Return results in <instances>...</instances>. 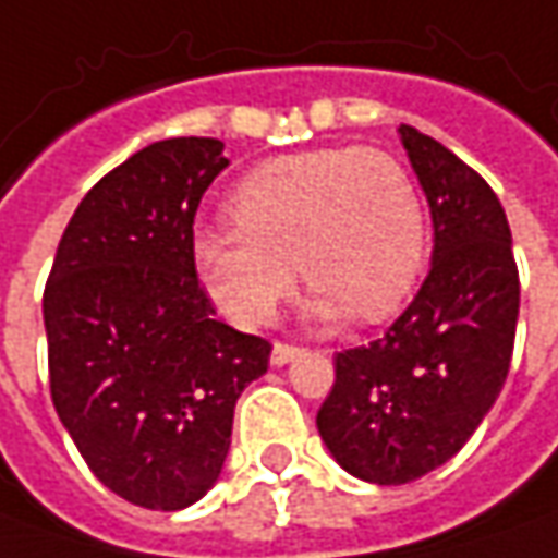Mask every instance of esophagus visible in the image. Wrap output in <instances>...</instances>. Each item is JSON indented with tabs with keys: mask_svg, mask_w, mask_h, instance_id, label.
Here are the masks:
<instances>
[{
	"mask_svg": "<svg viewBox=\"0 0 558 558\" xmlns=\"http://www.w3.org/2000/svg\"><path fill=\"white\" fill-rule=\"evenodd\" d=\"M299 355L296 345H283V342H275V349H271V364L275 367H283V364H290L293 357Z\"/></svg>",
	"mask_w": 558,
	"mask_h": 558,
	"instance_id": "obj_1",
	"label": "esophagus"
}]
</instances>
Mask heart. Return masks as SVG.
Segmentation results:
<instances>
[{"label":"heart","instance_id":"obj_1","mask_svg":"<svg viewBox=\"0 0 558 558\" xmlns=\"http://www.w3.org/2000/svg\"><path fill=\"white\" fill-rule=\"evenodd\" d=\"M238 228L194 238L209 299L241 327L278 315L299 275L308 317L383 320L411 296L426 262V209L411 172L374 147H317L256 166L234 187Z\"/></svg>","mask_w":558,"mask_h":558}]
</instances>
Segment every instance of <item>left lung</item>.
I'll return each mask as SVG.
<instances>
[{
	"instance_id": "obj_1",
	"label": "left lung",
	"mask_w": 558,
	"mask_h": 558,
	"mask_svg": "<svg viewBox=\"0 0 558 558\" xmlns=\"http://www.w3.org/2000/svg\"><path fill=\"white\" fill-rule=\"evenodd\" d=\"M433 216V265L408 312L337 355L317 433L371 485H408L460 451L507 383L519 271L504 206L441 142L398 129Z\"/></svg>"
}]
</instances>
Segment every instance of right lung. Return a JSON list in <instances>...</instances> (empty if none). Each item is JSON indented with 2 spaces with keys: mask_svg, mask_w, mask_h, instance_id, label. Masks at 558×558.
<instances>
[{
  "mask_svg": "<svg viewBox=\"0 0 558 558\" xmlns=\"http://www.w3.org/2000/svg\"><path fill=\"white\" fill-rule=\"evenodd\" d=\"M228 166L219 138H166L107 172L76 206L43 320L54 411L88 470L145 509L216 485L234 404L271 345L216 320L194 268V216Z\"/></svg>",
  "mask_w": 558,
  "mask_h": 558,
  "instance_id": "obj_1",
  "label": "right lung"
}]
</instances>
